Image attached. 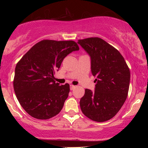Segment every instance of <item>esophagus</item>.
<instances>
[{
    "label": "esophagus",
    "mask_w": 148,
    "mask_h": 148,
    "mask_svg": "<svg viewBox=\"0 0 148 148\" xmlns=\"http://www.w3.org/2000/svg\"><path fill=\"white\" fill-rule=\"evenodd\" d=\"M76 88V86H73V85H71L70 86V89H71V90H73L75 88Z\"/></svg>",
    "instance_id": "34e87169"
}]
</instances>
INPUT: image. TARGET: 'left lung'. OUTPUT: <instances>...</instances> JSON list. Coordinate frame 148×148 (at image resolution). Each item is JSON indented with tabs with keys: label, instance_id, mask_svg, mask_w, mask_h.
<instances>
[{
	"label": "left lung",
	"instance_id": "left-lung-1",
	"mask_svg": "<svg viewBox=\"0 0 148 148\" xmlns=\"http://www.w3.org/2000/svg\"><path fill=\"white\" fill-rule=\"evenodd\" d=\"M78 44L90 54L94 92L85 90L80 100L82 112L91 120L104 122L113 118L128 95L130 71L121 54L102 38L79 40Z\"/></svg>",
	"mask_w": 148,
	"mask_h": 148
}]
</instances>
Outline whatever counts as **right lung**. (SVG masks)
Wrapping results in <instances>:
<instances>
[{"instance_id": "obj_1", "label": "right lung", "mask_w": 148, "mask_h": 148, "mask_svg": "<svg viewBox=\"0 0 148 148\" xmlns=\"http://www.w3.org/2000/svg\"><path fill=\"white\" fill-rule=\"evenodd\" d=\"M78 50V44L73 40H43L32 46L17 62L14 90L19 104L30 116L46 120L60 112L70 86L55 83L54 75L64 58Z\"/></svg>"}]
</instances>
